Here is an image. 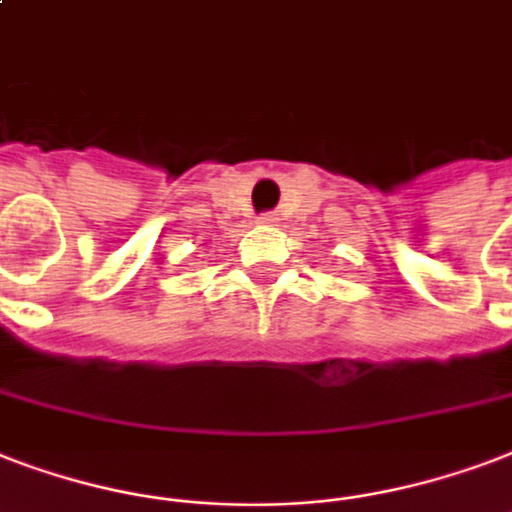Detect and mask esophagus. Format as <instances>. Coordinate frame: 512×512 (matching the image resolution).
Returning <instances> with one entry per match:
<instances>
[{
  "label": "esophagus",
  "instance_id": "34e87169",
  "mask_svg": "<svg viewBox=\"0 0 512 512\" xmlns=\"http://www.w3.org/2000/svg\"><path fill=\"white\" fill-rule=\"evenodd\" d=\"M257 220L263 222V225H273V222H279V214L276 212H263Z\"/></svg>",
  "mask_w": 512,
  "mask_h": 512
}]
</instances>
